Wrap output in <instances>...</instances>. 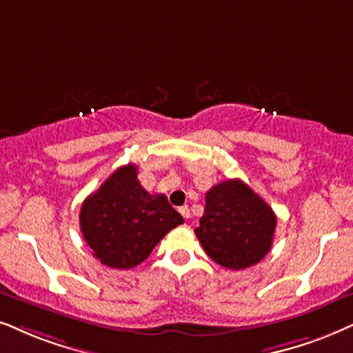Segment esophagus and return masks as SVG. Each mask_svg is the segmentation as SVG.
<instances>
[{"label":"esophagus","mask_w":353,"mask_h":353,"mask_svg":"<svg viewBox=\"0 0 353 353\" xmlns=\"http://www.w3.org/2000/svg\"><path fill=\"white\" fill-rule=\"evenodd\" d=\"M179 212H181V215L185 218H190V210H189V207H187V205H182V207L179 208Z\"/></svg>","instance_id":"obj_1"}]
</instances>
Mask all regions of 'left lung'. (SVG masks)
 I'll use <instances>...</instances> for the list:
<instances>
[{"mask_svg": "<svg viewBox=\"0 0 353 353\" xmlns=\"http://www.w3.org/2000/svg\"><path fill=\"white\" fill-rule=\"evenodd\" d=\"M275 226L274 210L243 181L228 179L205 194L203 216L195 234L216 264L241 270L265 257Z\"/></svg>", "mask_w": 353, "mask_h": 353, "instance_id": "8db88e82", "label": "left lung"}]
</instances>
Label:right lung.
I'll list each match as a JSON object with an SVG mask.
<instances>
[{
    "mask_svg": "<svg viewBox=\"0 0 353 353\" xmlns=\"http://www.w3.org/2000/svg\"><path fill=\"white\" fill-rule=\"evenodd\" d=\"M184 218L166 195H151L141 187L135 164L119 168L84 200L79 212L83 238L101 264L132 269L150 256Z\"/></svg>",
    "mask_w": 353,
    "mask_h": 353,
    "instance_id": "right-lung-1",
    "label": "right lung"
}]
</instances>
